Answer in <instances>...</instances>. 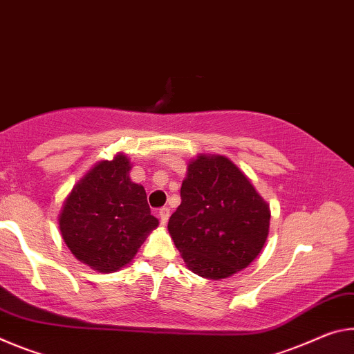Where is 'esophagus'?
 Listing matches in <instances>:
<instances>
[{
  "label": "esophagus",
  "mask_w": 354,
  "mask_h": 354,
  "mask_svg": "<svg viewBox=\"0 0 354 354\" xmlns=\"http://www.w3.org/2000/svg\"><path fill=\"white\" fill-rule=\"evenodd\" d=\"M158 215H160V221H161V224L165 225V224L167 223V219H169V215H171L169 208H167V207H163V208H161V210H160Z\"/></svg>",
  "instance_id": "1"
}]
</instances>
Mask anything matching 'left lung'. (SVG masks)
<instances>
[{
    "instance_id": "obj_1",
    "label": "left lung",
    "mask_w": 354,
    "mask_h": 354,
    "mask_svg": "<svg viewBox=\"0 0 354 354\" xmlns=\"http://www.w3.org/2000/svg\"><path fill=\"white\" fill-rule=\"evenodd\" d=\"M182 204L167 223L194 274L219 281L257 259L270 232V205L227 156L201 153L182 182Z\"/></svg>"
}]
</instances>
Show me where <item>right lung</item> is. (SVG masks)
I'll use <instances>...</instances> for the list:
<instances>
[{
	"label": "right lung",
	"mask_w": 354,
	"mask_h": 354,
	"mask_svg": "<svg viewBox=\"0 0 354 354\" xmlns=\"http://www.w3.org/2000/svg\"><path fill=\"white\" fill-rule=\"evenodd\" d=\"M131 161L118 153L98 161L75 183L59 212L62 240L80 262L114 273L135 259L158 219L146 189L131 182Z\"/></svg>",
	"instance_id": "add662e5"
}]
</instances>
